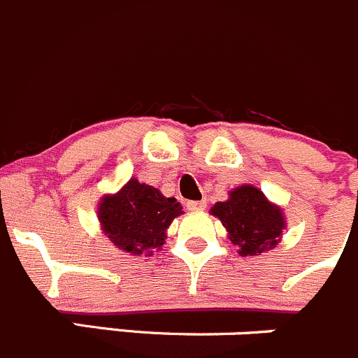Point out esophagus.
<instances>
[{"instance_id": "1", "label": "esophagus", "mask_w": 358, "mask_h": 358, "mask_svg": "<svg viewBox=\"0 0 358 358\" xmlns=\"http://www.w3.org/2000/svg\"><path fill=\"white\" fill-rule=\"evenodd\" d=\"M187 210H193V212H200L207 207V201L205 200H198V201H187L186 203Z\"/></svg>"}]
</instances>
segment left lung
Masks as SVG:
<instances>
[{"label":"left lung","instance_id":"left-lung-1","mask_svg":"<svg viewBox=\"0 0 358 358\" xmlns=\"http://www.w3.org/2000/svg\"><path fill=\"white\" fill-rule=\"evenodd\" d=\"M210 214L222 222L228 238L243 257L275 249L287 226L280 205L268 200L252 184H242L229 191L228 200L217 201Z\"/></svg>","mask_w":358,"mask_h":358}]
</instances>
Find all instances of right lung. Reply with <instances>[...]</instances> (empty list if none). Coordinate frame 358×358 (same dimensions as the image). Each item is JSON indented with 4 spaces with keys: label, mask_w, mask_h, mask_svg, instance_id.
<instances>
[{
    "label": "right lung",
    "mask_w": 358,
    "mask_h": 358,
    "mask_svg": "<svg viewBox=\"0 0 358 358\" xmlns=\"http://www.w3.org/2000/svg\"><path fill=\"white\" fill-rule=\"evenodd\" d=\"M182 205L160 189L132 178L122 189L99 200L97 219L113 245L130 256H153L164 247L167 229Z\"/></svg>",
    "instance_id": "add662e5"
}]
</instances>
